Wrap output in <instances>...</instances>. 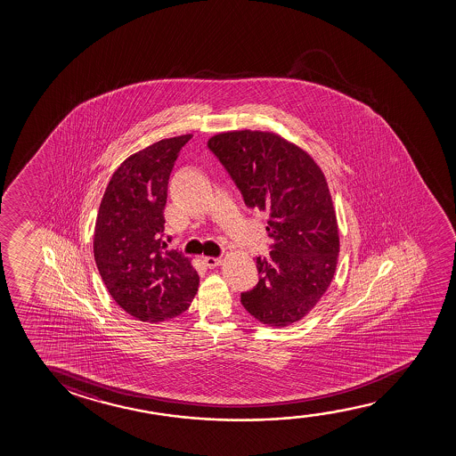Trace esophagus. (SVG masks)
I'll return each instance as SVG.
<instances>
[{
	"instance_id": "esophagus-1",
	"label": "esophagus",
	"mask_w": 456,
	"mask_h": 456,
	"mask_svg": "<svg viewBox=\"0 0 456 456\" xmlns=\"http://www.w3.org/2000/svg\"><path fill=\"white\" fill-rule=\"evenodd\" d=\"M204 263H206L208 268H216V266L223 263V258H219V256H206Z\"/></svg>"
}]
</instances>
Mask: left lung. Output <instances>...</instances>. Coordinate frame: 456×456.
<instances>
[{"instance_id":"left-lung-1","label":"left lung","mask_w":456,"mask_h":456,"mask_svg":"<svg viewBox=\"0 0 456 456\" xmlns=\"http://www.w3.org/2000/svg\"><path fill=\"white\" fill-rule=\"evenodd\" d=\"M207 144L246 206L268 215L266 232L274 240L268 258L256 256L258 283L241 293V304L269 327L299 322L330 287L339 256L337 212L322 169L275 132H219Z\"/></svg>"}]
</instances>
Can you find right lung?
I'll list each match as a JSON object with an SVG mask.
<instances>
[{"label": "right lung", "instance_id": "1", "mask_svg": "<svg viewBox=\"0 0 456 456\" xmlns=\"http://www.w3.org/2000/svg\"><path fill=\"white\" fill-rule=\"evenodd\" d=\"M191 134L163 138L127 157L101 200L94 256L113 300L143 322H162L191 305L200 275L191 258L165 243L163 210L175 159Z\"/></svg>", "mask_w": 456, "mask_h": 456}]
</instances>
